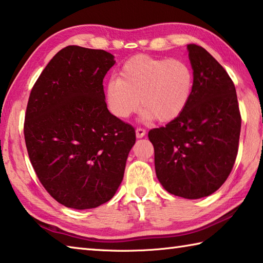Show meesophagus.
Here are the masks:
<instances>
[{
  "instance_id": "34e87169",
  "label": "esophagus",
  "mask_w": 263,
  "mask_h": 263,
  "mask_svg": "<svg viewBox=\"0 0 263 263\" xmlns=\"http://www.w3.org/2000/svg\"><path fill=\"white\" fill-rule=\"evenodd\" d=\"M145 135H146L145 128H142V127H137L136 128V136H137V138H142V137H145Z\"/></svg>"
}]
</instances>
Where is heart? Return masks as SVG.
Wrapping results in <instances>:
<instances>
[{"label":"heart","mask_w":263,"mask_h":263,"mask_svg":"<svg viewBox=\"0 0 263 263\" xmlns=\"http://www.w3.org/2000/svg\"><path fill=\"white\" fill-rule=\"evenodd\" d=\"M194 76L187 62L136 55L119 70L118 78L109 80L107 104L118 118H127L139 107L145 119L166 123L177 118L187 106Z\"/></svg>","instance_id":"obj_1"}]
</instances>
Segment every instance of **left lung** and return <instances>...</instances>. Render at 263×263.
<instances>
[{
    "instance_id": "left-lung-1",
    "label": "left lung",
    "mask_w": 263,
    "mask_h": 263,
    "mask_svg": "<svg viewBox=\"0 0 263 263\" xmlns=\"http://www.w3.org/2000/svg\"><path fill=\"white\" fill-rule=\"evenodd\" d=\"M194 84L187 106L165 126L152 128L155 171L169 193L207 197L230 175L239 147L241 116L236 87L201 46L187 45Z\"/></svg>"
}]
</instances>
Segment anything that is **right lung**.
I'll use <instances>...</instances> for the list:
<instances>
[{
	"label": "right lung",
	"instance_id": "right-lung-1",
	"mask_svg": "<svg viewBox=\"0 0 263 263\" xmlns=\"http://www.w3.org/2000/svg\"><path fill=\"white\" fill-rule=\"evenodd\" d=\"M114 64L106 50L68 46L47 64L28 98V157L42 186L65 207H99L123 180L136 131L107 108L103 78Z\"/></svg>",
	"mask_w": 263,
	"mask_h": 263
}]
</instances>
